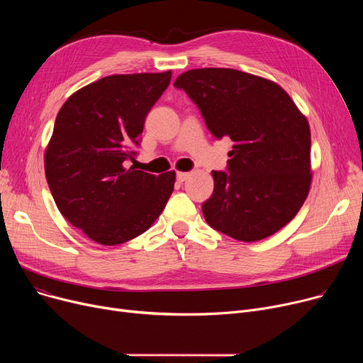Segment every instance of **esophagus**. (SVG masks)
<instances>
[{"instance_id": "esophagus-1", "label": "esophagus", "mask_w": 363, "mask_h": 363, "mask_svg": "<svg viewBox=\"0 0 363 363\" xmlns=\"http://www.w3.org/2000/svg\"><path fill=\"white\" fill-rule=\"evenodd\" d=\"M188 177H189L188 172H178V174H177V179H178L179 182H184Z\"/></svg>"}]
</instances>
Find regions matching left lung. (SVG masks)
Wrapping results in <instances>:
<instances>
[{
    "mask_svg": "<svg viewBox=\"0 0 363 363\" xmlns=\"http://www.w3.org/2000/svg\"><path fill=\"white\" fill-rule=\"evenodd\" d=\"M174 85L197 104L215 138L234 141L228 172H212L213 194L201 206L206 222L247 242L279 231L312 182L306 116L278 84L235 69H193Z\"/></svg>",
    "mask_w": 363,
    "mask_h": 363,
    "instance_id": "left-lung-1",
    "label": "left lung"
}]
</instances>
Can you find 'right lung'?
<instances>
[{"mask_svg": "<svg viewBox=\"0 0 363 363\" xmlns=\"http://www.w3.org/2000/svg\"><path fill=\"white\" fill-rule=\"evenodd\" d=\"M170 78V70L106 76L72 94L57 114L45 178L60 213L95 242L141 235L174 191L175 170L156 177L125 163Z\"/></svg>", "mask_w": 363, "mask_h": 363, "instance_id": "right-lung-1", "label": "right lung"}]
</instances>
